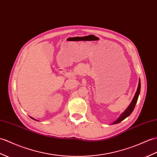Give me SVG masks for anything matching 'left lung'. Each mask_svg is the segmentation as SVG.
I'll use <instances>...</instances> for the list:
<instances>
[{
  "instance_id": "1",
  "label": "left lung",
  "mask_w": 157,
  "mask_h": 157,
  "mask_svg": "<svg viewBox=\"0 0 157 157\" xmlns=\"http://www.w3.org/2000/svg\"><path fill=\"white\" fill-rule=\"evenodd\" d=\"M140 80L139 79V82H138L137 90L135 93V95H134V98L132 99V101H131L130 104L129 105V106L127 108L126 110L121 115H120V116L118 118V120L113 123V124H118L120 122H122L123 120H124L126 118L128 117V116H130L131 113L132 112V111L134 109V107H135V105H136V104L137 102L138 98V96H139V94H140Z\"/></svg>"
}]
</instances>
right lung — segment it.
<instances>
[{
    "instance_id": "1",
    "label": "right lung",
    "mask_w": 157,
    "mask_h": 157,
    "mask_svg": "<svg viewBox=\"0 0 157 157\" xmlns=\"http://www.w3.org/2000/svg\"><path fill=\"white\" fill-rule=\"evenodd\" d=\"M31 118H32V119H33V120H35V119H34V118H32V117H31Z\"/></svg>"
}]
</instances>
